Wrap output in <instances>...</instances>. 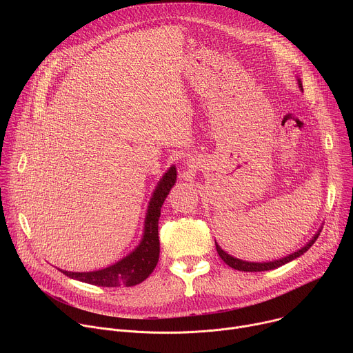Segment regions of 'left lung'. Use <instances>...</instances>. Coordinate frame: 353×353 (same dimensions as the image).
I'll return each instance as SVG.
<instances>
[{"label":"left lung","mask_w":353,"mask_h":353,"mask_svg":"<svg viewBox=\"0 0 353 353\" xmlns=\"http://www.w3.org/2000/svg\"><path fill=\"white\" fill-rule=\"evenodd\" d=\"M297 82H299V88H300L301 90H303V88H301V81L297 79ZM320 232H321V229H319V232L313 236V239H312L305 247L299 248L297 251H294V253H292V254H289V256H286V257H283V259L274 260V261H268V263H248V261H243V260H239V259L232 257L230 254H228L226 251H223V250L219 247V244H218L216 241H215V245H216V251H218L219 257H221L229 267H232V268H234V270H237V271H244V272H261V271H270V270H275V268H278V267H282V265H285L286 263H289V261H292V260L300 257L301 254H305L306 251L316 243L317 237L320 236Z\"/></svg>","instance_id":"8db88e82"}]
</instances>
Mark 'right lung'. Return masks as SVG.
Instances as JSON below:
<instances>
[{
    "label": "right lung",
    "mask_w": 353,
    "mask_h": 353,
    "mask_svg": "<svg viewBox=\"0 0 353 353\" xmlns=\"http://www.w3.org/2000/svg\"><path fill=\"white\" fill-rule=\"evenodd\" d=\"M176 168L172 166L158 183L152 198L149 201L146 216H145V228L143 234L139 244L131 251L128 256L117 261L116 264L90 272H71L63 271L67 276L90 283L97 286L106 288H117V286H134L145 281L152 271L155 270L159 260V234H158V223L161 218V210L165 199L176 183Z\"/></svg>",
    "instance_id": "right-lung-1"
}]
</instances>
